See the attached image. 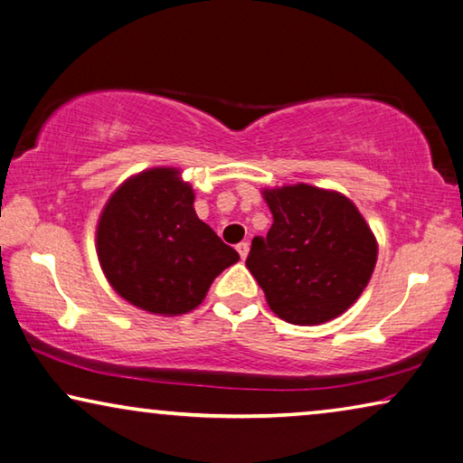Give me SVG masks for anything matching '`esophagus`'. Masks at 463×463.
I'll use <instances>...</instances> for the list:
<instances>
[{
  "instance_id": "1",
  "label": "esophagus",
  "mask_w": 463,
  "mask_h": 463,
  "mask_svg": "<svg viewBox=\"0 0 463 463\" xmlns=\"http://www.w3.org/2000/svg\"><path fill=\"white\" fill-rule=\"evenodd\" d=\"M248 250H250V244H248V242L238 244V252H240V257H242V260L248 257Z\"/></svg>"
}]
</instances>
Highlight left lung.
Segmentation results:
<instances>
[{
  "instance_id": "left-lung-1",
  "label": "left lung",
  "mask_w": 463,
  "mask_h": 463,
  "mask_svg": "<svg viewBox=\"0 0 463 463\" xmlns=\"http://www.w3.org/2000/svg\"><path fill=\"white\" fill-rule=\"evenodd\" d=\"M260 194L273 225L252 240L246 267L269 309L294 326H319L351 309L378 260V240L353 200L309 184Z\"/></svg>"
}]
</instances>
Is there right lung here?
Segmentation results:
<instances>
[{"label": "right lung", "mask_w": 463, "mask_h": 463, "mask_svg": "<svg viewBox=\"0 0 463 463\" xmlns=\"http://www.w3.org/2000/svg\"><path fill=\"white\" fill-rule=\"evenodd\" d=\"M194 187L175 166L127 177L99 213L96 252L120 298L152 315L190 313L215 278L238 263L194 211Z\"/></svg>", "instance_id": "1"}]
</instances>
